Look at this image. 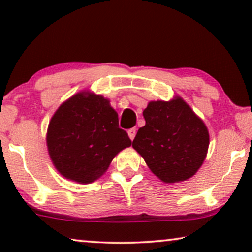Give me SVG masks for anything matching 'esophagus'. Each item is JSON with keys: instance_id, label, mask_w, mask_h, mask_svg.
<instances>
[{"instance_id": "esophagus-1", "label": "esophagus", "mask_w": 252, "mask_h": 252, "mask_svg": "<svg viewBox=\"0 0 252 252\" xmlns=\"http://www.w3.org/2000/svg\"><path fill=\"white\" fill-rule=\"evenodd\" d=\"M127 133H128L129 139L133 140L134 137H135V135H136V128H130V129L127 130Z\"/></svg>"}]
</instances>
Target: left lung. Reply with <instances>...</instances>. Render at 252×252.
Wrapping results in <instances>:
<instances>
[{"label":"left lung","instance_id":"8db88e82","mask_svg":"<svg viewBox=\"0 0 252 252\" xmlns=\"http://www.w3.org/2000/svg\"><path fill=\"white\" fill-rule=\"evenodd\" d=\"M143 117L146 125L137 130L133 148L153 173L168 184L192 177L209 148L204 123L180 97L150 102Z\"/></svg>","mask_w":252,"mask_h":252}]
</instances>
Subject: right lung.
I'll return each instance as SVG.
<instances>
[{"label": "right lung", "mask_w": 252, "mask_h": 252, "mask_svg": "<svg viewBox=\"0 0 252 252\" xmlns=\"http://www.w3.org/2000/svg\"><path fill=\"white\" fill-rule=\"evenodd\" d=\"M47 144L51 160L63 177L89 184L101 177L113 157L132 141L119 128L118 115L108 99L79 93L51 118Z\"/></svg>", "instance_id": "1"}]
</instances>
